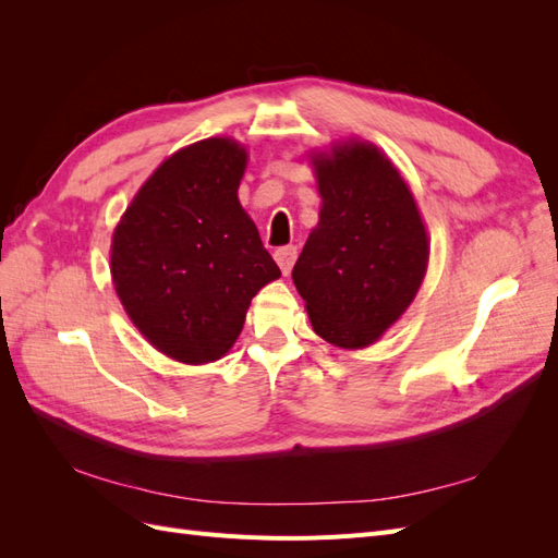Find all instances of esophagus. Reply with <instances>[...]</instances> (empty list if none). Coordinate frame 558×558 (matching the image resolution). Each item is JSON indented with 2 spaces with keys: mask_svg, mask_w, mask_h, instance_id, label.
<instances>
[{
  "mask_svg": "<svg viewBox=\"0 0 558 558\" xmlns=\"http://www.w3.org/2000/svg\"><path fill=\"white\" fill-rule=\"evenodd\" d=\"M295 258H298V246H295V244L281 246V248H277V251H275V260L279 263V267H281V272H283V275H291V269H293Z\"/></svg>",
  "mask_w": 558,
  "mask_h": 558,
  "instance_id": "34e87169",
  "label": "esophagus"
}]
</instances>
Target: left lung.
<instances>
[{
    "mask_svg": "<svg viewBox=\"0 0 558 558\" xmlns=\"http://www.w3.org/2000/svg\"><path fill=\"white\" fill-rule=\"evenodd\" d=\"M324 207L293 267L314 332L344 349L373 344L410 307L428 234L396 167L353 142L314 158Z\"/></svg>",
    "mask_w": 558,
    "mask_h": 558,
    "instance_id": "8db88e82",
    "label": "left lung"
}]
</instances>
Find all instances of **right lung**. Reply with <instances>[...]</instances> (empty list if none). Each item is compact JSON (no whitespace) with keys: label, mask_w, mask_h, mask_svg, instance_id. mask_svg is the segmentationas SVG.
<instances>
[{"label":"right lung","mask_w":558,"mask_h":558,"mask_svg":"<svg viewBox=\"0 0 558 558\" xmlns=\"http://www.w3.org/2000/svg\"><path fill=\"white\" fill-rule=\"evenodd\" d=\"M246 150L205 140L167 158L113 232L111 275L146 340L181 363L221 359L251 298L281 272L238 199Z\"/></svg>","instance_id":"right-lung-1"}]
</instances>
